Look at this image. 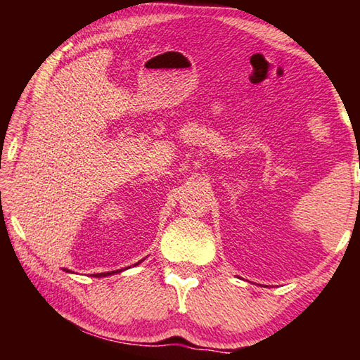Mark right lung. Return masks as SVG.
Segmentation results:
<instances>
[{
  "label": "right lung",
  "mask_w": 360,
  "mask_h": 360,
  "mask_svg": "<svg viewBox=\"0 0 360 360\" xmlns=\"http://www.w3.org/2000/svg\"><path fill=\"white\" fill-rule=\"evenodd\" d=\"M112 273H114V271H108V273H96V275H95V276H96V278H101V276H108V275H112Z\"/></svg>",
  "instance_id": "1"
}]
</instances>
